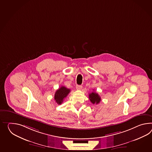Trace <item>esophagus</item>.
<instances>
[{"label":"esophagus","mask_w":152,"mask_h":152,"mask_svg":"<svg viewBox=\"0 0 152 152\" xmlns=\"http://www.w3.org/2000/svg\"><path fill=\"white\" fill-rule=\"evenodd\" d=\"M82 86L81 85H76V89L78 90H80L82 89Z\"/></svg>","instance_id":"1"}]
</instances>
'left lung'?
Wrapping results in <instances>:
<instances>
[{
  "mask_svg": "<svg viewBox=\"0 0 152 152\" xmlns=\"http://www.w3.org/2000/svg\"><path fill=\"white\" fill-rule=\"evenodd\" d=\"M89 99L90 101L91 102V103L93 104L99 103L101 100V98L100 96L98 95V94L94 92H93L91 93H89Z\"/></svg>",
  "mask_w": 152,
  "mask_h": 152,
  "instance_id": "8db88e82",
  "label": "left lung"
}]
</instances>
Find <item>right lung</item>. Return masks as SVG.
I'll use <instances>...</instances> for the list:
<instances>
[{"instance_id":"1","label":"right lung","mask_w":152,"mask_h":152,"mask_svg":"<svg viewBox=\"0 0 152 152\" xmlns=\"http://www.w3.org/2000/svg\"><path fill=\"white\" fill-rule=\"evenodd\" d=\"M70 92V89L67 88L65 86H61L57 89L54 95V99L56 103L61 104L65 97H66L68 94Z\"/></svg>"}]
</instances>
